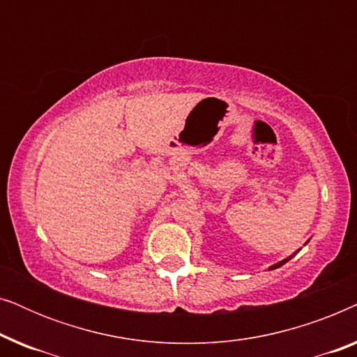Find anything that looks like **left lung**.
I'll list each match as a JSON object with an SVG mask.
<instances>
[{
  "instance_id": "8db88e82",
  "label": "left lung",
  "mask_w": 357,
  "mask_h": 357,
  "mask_svg": "<svg viewBox=\"0 0 357 357\" xmlns=\"http://www.w3.org/2000/svg\"><path fill=\"white\" fill-rule=\"evenodd\" d=\"M292 257H294V255H291V257H287V258H284V260H282V261H280V263H275V265H273V266H270V270H276V268H280V266H282V265H284V263H286V261H289Z\"/></svg>"
}]
</instances>
